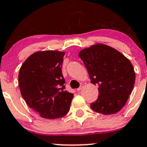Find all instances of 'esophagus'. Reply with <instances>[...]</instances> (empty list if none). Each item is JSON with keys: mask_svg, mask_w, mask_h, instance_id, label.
Here are the masks:
<instances>
[{"mask_svg": "<svg viewBox=\"0 0 147 147\" xmlns=\"http://www.w3.org/2000/svg\"><path fill=\"white\" fill-rule=\"evenodd\" d=\"M83 87H84V85H83V84H81V85H80V86L79 88H78V89H77V90H78V91H80V90H82V88H83Z\"/></svg>", "mask_w": 147, "mask_h": 147, "instance_id": "obj_1", "label": "esophagus"}]
</instances>
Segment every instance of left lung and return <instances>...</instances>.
<instances>
[{"mask_svg": "<svg viewBox=\"0 0 147 147\" xmlns=\"http://www.w3.org/2000/svg\"><path fill=\"white\" fill-rule=\"evenodd\" d=\"M79 57L91 82L98 86V98L90 108L105 115L119 112L134 85L136 76L130 61L119 51L102 44L82 49Z\"/></svg>", "mask_w": 147, "mask_h": 147, "instance_id": "obj_1", "label": "left lung"}]
</instances>
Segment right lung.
Masks as SVG:
<instances>
[{
	"label": "right lung",
	"mask_w": 147,
	"mask_h": 147,
	"mask_svg": "<svg viewBox=\"0 0 147 147\" xmlns=\"http://www.w3.org/2000/svg\"><path fill=\"white\" fill-rule=\"evenodd\" d=\"M65 53L44 51L31 55L18 74V86L27 105L45 119H55L69 112L74 94L65 90L62 66Z\"/></svg>",
	"instance_id": "1"
}]
</instances>
